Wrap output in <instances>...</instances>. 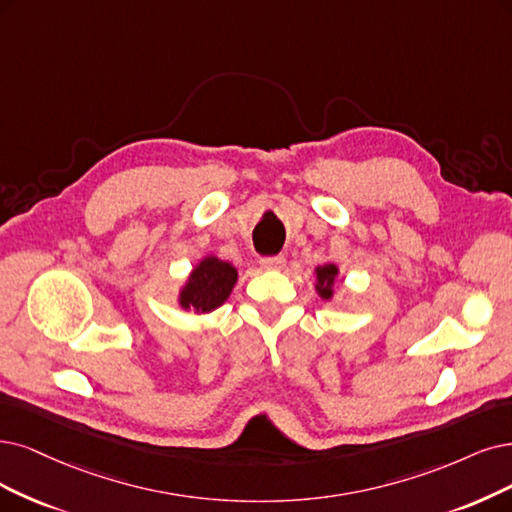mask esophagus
Instances as JSON below:
<instances>
[{
	"instance_id": "esophagus-1",
	"label": "esophagus",
	"mask_w": 512,
	"mask_h": 512,
	"mask_svg": "<svg viewBox=\"0 0 512 512\" xmlns=\"http://www.w3.org/2000/svg\"><path fill=\"white\" fill-rule=\"evenodd\" d=\"M285 263H287L285 255H270V257L259 259V266L263 270H282V268H285Z\"/></svg>"
}]
</instances>
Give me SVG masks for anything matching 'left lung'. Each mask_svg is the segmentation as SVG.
<instances>
[{
  "instance_id": "8db88e82",
  "label": "left lung",
  "mask_w": 512,
  "mask_h": 512,
  "mask_svg": "<svg viewBox=\"0 0 512 512\" xmlns=\"http://www.w3.org/2000/svg\"><path fill=\"white\" fill-rule=\"evenodd\" d=\"M316 276H318V293H320V297H325V299H331V295H333V280H335V276H337V268L333 266V263H327V266H323V268H318L316 270Z\"/></svg>"
}]
</instances>
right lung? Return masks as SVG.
Here are the masks:
<instances>
[{"mask_svg": "<svg viewBox=\"0 0 512 512\" xmlns=\"http://www.w3.org/2000/svg\"><path fill=\"white\" fill-rule=\"evenodd\" d=\"M236 278V268L227 261L217 257L202 259L181 291V306L196 312H211L219 308L232 293Z\"/></svg>", "mask_w": 512, "mask_h": 512, "instance_id": "1", "label": "right lung"}]
</instances>
